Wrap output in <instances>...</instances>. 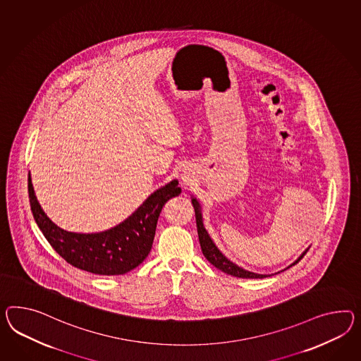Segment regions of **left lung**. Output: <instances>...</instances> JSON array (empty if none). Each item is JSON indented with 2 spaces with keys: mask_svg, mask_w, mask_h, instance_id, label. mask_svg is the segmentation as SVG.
<instances>
[{
  "mask_svg": "<svg viewBox=\"0 0 361 361\" xmlns=\"http://www.w3.org/2000/svg\"><path fill=\"white\" fill-rule=\"evenodd\" d=\"M191 202H192V205H194L195 217H196V226H197V234H199V240H200V247H202V251H203L204 257L207 258V260H208L211 264H213L216 268H219V269H221L222 272H225V274H228V275H231V276H235V278L263 279L274 275V274H271V275L268 274V275H266V274H257V272H252V271H247V269H245V268L240 267L238 264L233 263L231 259L226 258V257L222 254L221 251H220V249L216 246L214 240L211 238L209 233L207 231L205 226H204L202 204L195 197L194 195H191ZM307 250H309V247H307L292 264H289L287 268L292 267V266H295L296 263H298V260L302 259V257L305 255ZM287 268H284V269H281V271H286ZM281 271H279V272H281ZM279 272H275V274H279Z\"/></svg>",
  "mask_w": 361,
  "mask_h": 361,
  "instance_id": "8db88e82",
  "label": "left lung"
}]
</instances>
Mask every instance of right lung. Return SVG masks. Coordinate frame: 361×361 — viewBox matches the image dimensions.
<instances>
[{
	"label": "right lung",
	"mask_w": 361,
	"mask_h": 361,
	"mask_svg": "<svg viewBox=\"0 0 361 361\" xmlns=\"http://www.w3.org/2000/svg\"><path fill=\"white\" fill-rule=\"evenodd\" d=\"M178 185V179H173L159 187L124 221L98 233H74L57 226L37 202L30 176L28 197L39 229L61 258L90 274L114 276L130 272L148 257L159 213L167 200L182 192Z\"/></svg>",
	"instance_id": "right-lung-1"
}]
</instances>
